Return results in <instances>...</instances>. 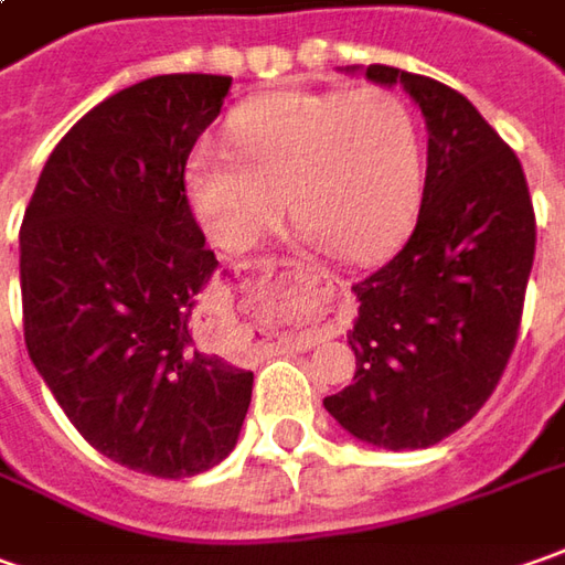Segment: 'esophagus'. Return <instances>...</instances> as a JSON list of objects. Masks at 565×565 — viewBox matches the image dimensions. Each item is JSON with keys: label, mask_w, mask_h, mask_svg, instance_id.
Returning <instances> with one entry per match:
<instances>
[{"label": "esophagus", "mask_w": 565, "mask_h": 565, "mask_svg": "<svg viewBox=\"0 0 565 565\" xmlns=\"http://www.w3.org/2000/svg\"><path fill=\"white\" fill-rule=\"evenodd\" d=\"M260 267H274V260H260ZM282 267H289V274L298 279V282H305V286H320V289L327 291H339V286H342V279H335V276L329 274H320V270H308V267H301V264H295V260H282ZM320 342V335H313V332H308V335H298V339H291V348H313V344Z\"/></svg>", "instance_id": "esophagus-1"}]
</instances>
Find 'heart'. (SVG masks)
I'll list each match as a JSON object with an SVG mask.
<instances>
[{
  "label": "heart",
  "instance_id": "1",
  "mask_svg": "<svg viewBox=\"0 0 565 565\" xmlns=\"http://www.w3.org/2000/svg\"><path fill=\"white\" fill-rule=\"evenodd\" d=\"M230 154L199 146L185 199L223 252H248L282 217L329 255L373 260L407 230L423 195V130L388 86L276 89L226 120Z\"/></svg>",
  "mask_w": 565,
  "mask_h": 565
}]
</instances>
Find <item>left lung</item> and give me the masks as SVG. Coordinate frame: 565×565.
Returning <instances> with one entry per match:
<instances>
[{"label": "left lung", "mask_w": 565, "mask_h": 565, "mask_svg": "<svg viewBox=\"0 0 565 565\" xmlns=\"http://www.w3.org/2000/svg\"><path fill=\"white\" fill-rule=\"evenodd\" d=\"M426 117V185L404 248L354 282V382L323 407L376 448H429L467 426L516 348L535 260V211L520 158L467 96L370 64Z\"/></svg>", "instance_id": "8db88e82"}]
</instances>
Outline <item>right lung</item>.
Here are the masks:
<instances>
[{"label": "right lung", "instance_id": "right-lung-1", "mask_svg": "<svg viewBox=\"0 0 565 565\" xmlns=\"http://www.w3.org/2000/svg\"><path fill=\"white\" fill-rule=\"evenodd\" d=\"M233 77L127 86L64 132L21 223L26 354L89 445L158 479L236 448L255 373L207 351L217 257L185 161Z\"/></svg>", "mask_w": 565, "mask_h": 565}]
</instances>
